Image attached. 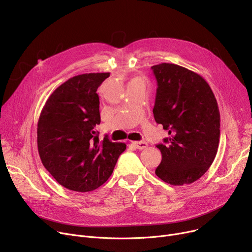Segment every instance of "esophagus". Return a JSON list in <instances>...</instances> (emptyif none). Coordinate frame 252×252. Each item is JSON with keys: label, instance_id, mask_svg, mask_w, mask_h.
<instances>
[{"label": "esophagus", "instance_id": "esophagus-1", "mask_svg": "<svg viewBox=\"0 0 252 252\" xmlns=\"http://www.w3.org/2000/svg\"><path fill=\"white\" fill-rule=\"evenodd\" d=\"M131 144H133L134 146L139 150H143L145 148H147V146H148V144L146 142H143V141H133L131 142Z\"/></svg>", "mask_w": 252, "mask_h": 252}]
</instances>
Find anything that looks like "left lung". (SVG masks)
I'll return each mask as SVG.
<instances>
[{"label":"left lung","instance_id":"8db88e82","mask_svg":"<svg viewBox=\"0 0 252 252\" xmlns=\"http://www.w3.org/2000/svg\"><path fill=\"white\" fill-rule=\"evenodd\" d=\"M157 81L153 114L168 130L156 176L173 186L200 179L213 164L220 143V116L217 99L205 79L173 63L152 66Z\"/></svg>","mask_w":252,"mask_h":252}]
</instances>
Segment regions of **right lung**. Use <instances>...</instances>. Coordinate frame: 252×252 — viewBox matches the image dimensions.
Segmentation results:
<instances>
[{"mask_svg":"<svg viewBox=\"0 0 252 252\" xmlns=\"http://www.w3.org/2000/svg\"><path fill=\"white\" fill-rule=\"evenodd\" d=\"M109 72L78 74L52 93L37 122V150L42 163L61 186L90 192L109 179L125 143L102 141L98 87Z\"/></svg>","mask_w":252,"mask_h":252,"instance_id":"add662e5","label":"right lung"}]
</instances>
